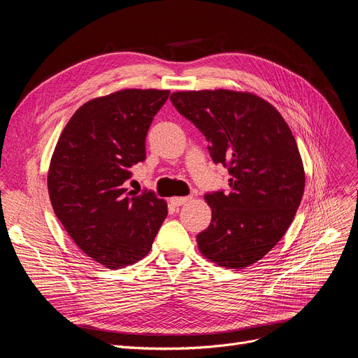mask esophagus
Here are the masks:
<instances>
[{"label":"esophagus","instance_id":"1","mask_svg":"<svg viewBox=\"0 0 358 358\" xmlns=\"http://www.w3.org/2000/svg\"><path fill=\"white\" fill-rule=\"evenodd\" d=\"M189 200H190V197H173L169 201H171V204L176 206V208H178V206L185 204Z\"/></svg>","mask_w":358,"mask_h":358}]
</instances>
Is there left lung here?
<instances>
[{
	"mask_svg": "<svg viewBox=\"0 0 358 358\" xmlns=\"http://www.w3.org/2000/svg\"><path fill=\"white\" fill-rule=\"evenodd\" d=\"M171 101L209 142L215 164L231 174L228 193L204 196L209 228L200 252L220 267L245 268L264 257L292 224L305 192V169L286 120L251 92H173Z\"/></svg>",
	"mask_w": 358,
	"mask_h": 358,
	"instance_id": "1",
	"label": "left lung"
}]
</instances>
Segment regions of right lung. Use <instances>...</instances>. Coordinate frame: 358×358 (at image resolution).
<instances>
[{"label":"right lung","mask_w":358,"mask_h":358,"mask_svg":"<svg viewBox=\"0 0 358 358\" xmlns=\"http://www.w3.org/2000/svg\"><path fill=\"white\" fill-rule=\"evenodd\" d=\"M168 90H120L83 104L55 146L48 173L53 212L78 248L107 268L143 258L168 215L154 192L124 189L145 161L150 123Z\"/></svg>","instance_id":"right-lung-1"}]
</instances>
